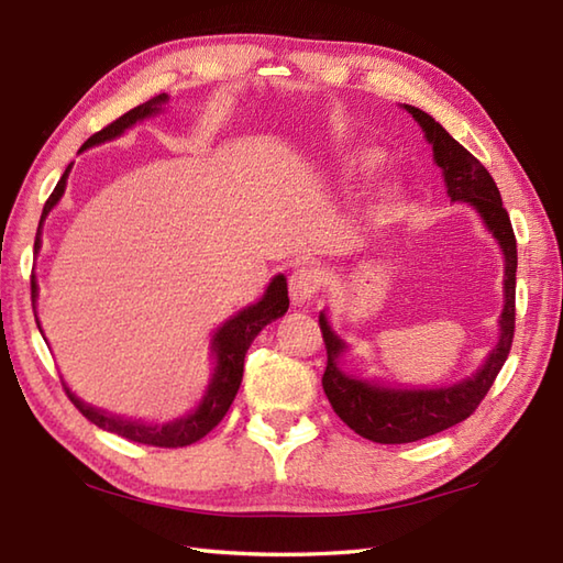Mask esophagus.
<instances>
[{"mask_svg":"<svg viewBox=\"0 0 563 563\" xmlns=\"http://www.w3.org/2000/svg\"><path fill=\"white\" fill-rule=\"evenodd\" d=\"M322 286V272L318 267H298L289 277V294L296 306H306L316 298Z\"/></svg>","mask_w":563,"mask_h":563,"instance_id":"esophagus-1","label":"esophagus"}]
</instances>
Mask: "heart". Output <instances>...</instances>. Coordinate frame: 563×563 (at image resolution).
Listing matches in <instances>:
<instances>
[{
    "label": "heart",
    "mask_w": 563,
    "mask_h": 563,
    "mask_svg": "<svg viewBox=\"0 0 563 563\" xmlns=\"http://www.w3.org/2000/svg\"><path fill=\"white\" fill-rule=\"evenodd\" d=\"M378 164H380V156L373 154V152L356 154V156L352 158V166H354L356 170H373Z\"/></svg>",
    "instance_id": "heart-1"
}]
</instances>
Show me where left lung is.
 <instances>
[{"label": "left lung", "mask_w": 563, "mask_h": 563, "mask_svg": "<svg viewBox=\"0 0 563 563\" xmlns=\"http://www.w3.org/2000/svg\"><path fill=\"white\" fill-rule=\"evenodd\" d=\"M405 110L421 124L423 134L433 146V161L443 170L448 195H451L453 202H467L477 209L484 227L492 231L504 250V313L498 320L501 334H498V342L492 349V354L486 356L484 366L465 380L448 387H431V390H397V387H383L378 383L346 376L340 368V356L346 344L332 332L328 316L320 313V330L324 349H328L322 390L328 395L336 417L349 429L373 443L421 441L427 435L465 421L479 407L484 395L494 385L498 371L506 364L516 332L518 247L508 211L501 202V192H498L489 170L465 146L455 142L429 112L415 106H405Z\"/></svg>", "instance_id": "1"}]
</instances>
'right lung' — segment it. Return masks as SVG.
Masks as SVG:
<instances>
[{"label": "right lung", "mask_w": 563, "mask_h": 563, "mask_svg": "<svg viewBox=\"0 0 563 563\" xmlns=\"http://www.w3.org/2000/svg\"><path fill=\"white\" fill-rule=\"evenodd\" d=\"M166 101H168V96L161 93V96L152 98V101L136 106L130 112H124V115H120L115 122H110L108 128H103L101 132H96L93 136H89V140L84 142L81 152H84V148H89V146L115 140V136H120L124 130H130L134 122L156 115V112L161 110V103H166ZM69 170H71V166H67L65 176L59 178L53 195L47 197V202L43 207L41 227H43L45 217L49 214V209H53L59 202V197L65 195ZM41 227H37L35 245H33L35 253L41 250ZM31 291L35 296V291H37L35 279H31ZM286 310H289V289H286L284 274H277V277L269 282L265 296H262L257 303L243 308L241 313H235L231 320L223 322L221 328L217 330L214 340H211V354H214V358H217L214 376H211V380L207 385V393L202 397V402H199V407L195 411H190L187 417H180L176 421L144 423V421L112 417L103 409H96L91 405L81 402V399L77 395H71L69 387L65 385L67 397L71 399L74 407H77L86 419L96 423L98 429L118 433L128 441L144 443V445H156V448L192 445L199 439H205V435L211 429H214L223 417H227V411H229L233 397H235V393H239L241 380H243V361H245L250 344H253V340L260 334V330L265 328V324L282 318ZM35 322H37V318H35Z\"/></svg>", "instance_id": "add662e5"}]
</instances>
